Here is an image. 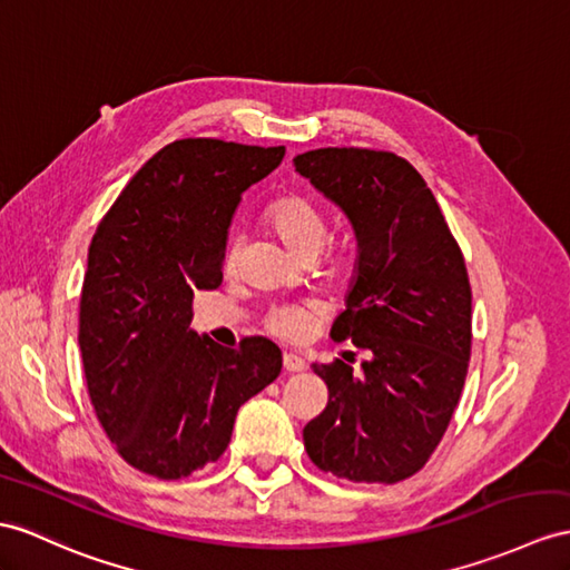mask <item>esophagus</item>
I'll list each match as a JSON object with an SVG mask.
<instances>
[{
  "mask_svg": "<svg viewBox=\"0 0 570 570\" xmlns=\"http://www.w3.org/2000/svg\"><path fill=\"white\" fill-rule=\"evenodd\" d=\"M283 367L287 372H304V370H307V363H304V360L295 353H285L283 355Z\"/></svg>",
  "mask_w": 570,
  "mask_h": 570,
  "instance_id": "obj_1",
  "label": "esophagus"
}]
</instances>
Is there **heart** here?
<instances>
[{
	"mask_svg": "<svg viewBox=\"0 0 570 570\" xmlns=\"http://www.w3.org/2000/svg\"><path fill=\"white\" fill-rule=\"evenodd\" d=\"M266 219L271 229L277 234L289 252L297 258L302 256H316L322 252L326 242V222L318 207L297 193L277 198L268 205ZM237 258V244H229L227 248V266H232ZM345 256L341 252L331 254L328 263L331 268H341ZM268 328L285 341H304L309 338L316 328V312L312 307H299V304H287V307H277L268 314Z\"/></svg>",
	"mask_w": 570,
	"mask_h": 570,
	"instance_id": "obj_1",
	"label": "heart"
}]
</instances>
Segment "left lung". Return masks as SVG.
I'll return each instance as SVG.
<instances>
[{"mask_svg":"<svg viewBox=\"0 0 570 570\" xmlns=\"http://www.w3.org/2000/svg\"><path fill=\"white\" fill-rule=\"evenodd\" d=\"M295 171L351 222L357 256L331 326L367 357L312 365L328 404L304 425L309 460L333 476L396 483L423 469L460 404L471 353V287L433 190L392 151H304Z\"/></svg>","mask_w":570,"mask_h":570,"instance_id":"8db88e82","label":"left lung"}]
</instances>
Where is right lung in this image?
Wrapping results in <instances>:
<instances>
[{"mask_svg":"<svg viewBox=\"0 0 570 570\" xmlns=\"http://www.w3.org/2000/svg\"><path fill=\"white\" fill-rule=\"evenodd\" d=\"M285 147L176 140L159 149L96 229L79 302L89 396L118 454L184 479L227 450L244 401L281 374L263 336L222 348L190 328L193 293L222 283L232 217Z\"/></svg>","mask_w":570,"mask_h":570,"instance_id":"add662e5","label":"right lung"}]
</instances>
